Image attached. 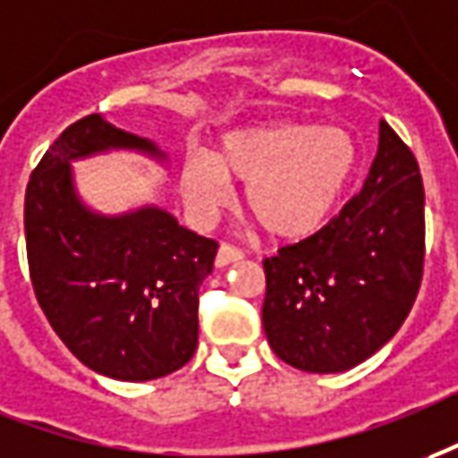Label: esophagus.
<instances>
[{
    "label": "esophagus",
    "instance_id": "1",
    "mask_svg": "<svg viewBox=\"0 0 458 458\" xmlns=\"http://www.w3.org/2000/svg\"><path fill=\"white\" fill-rule=\"evenodd\" d=\"M238 260H242L241 248H235V245H230V242H223V245L217 248V255H216L217 268H225V266H230V263H238Z\"/></svg>",
    "mask_w": 458,
    "mask_h": 458
}]
</instances>
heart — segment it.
I'll return each mask as SVG.
<instances>
[{
	"mask_svg": "<svg viewBox=\"0 0 458 458\" xmlns=\"http://www.w3.org/2000/svg\"><path fill=\"white\" fill-rule=\"evenodd\" d=\"M359 170V145L344 127L318 123L250 124L233 130L213 155H198L180 170V192L200 220L230 203L233 182H245L242 205L276 241H303L338 210Z\"/></svg>",
	"mask_w": 458,
	"mask_h": 458,
	"instance_id": "heart-1",
	"label": "heart"
}]
</instances>
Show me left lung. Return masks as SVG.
<instances>
[{
	"label": "left lung",
	"mask_w": 458,
	"mask_h": 458,
	"mask_svg": "<svg viewBox=\"0 0 458 458\" xmlns=\"http://www.w3.org/2000/svg\"><path fill=\"white\" fill-rule=\"evenodd\" d=\"M263 268V328L276 356L298 371H348L396 335L424 273V182L386 120L359 195Z\"/></svg>",
	"instance_id": "left-lung-1"
}]
</instances>
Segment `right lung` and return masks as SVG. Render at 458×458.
<instances>
[{"label": "right lung", "instance_id": "obj_1", "mask_svg": "<svg viewBox=\"0 0 458 458\" xmlns=\"http://www.w3.org/2000/svg\"><path fill=\"white\" fill-rule=\"evenodd\" d=\"M110 150L167 163L155 142L102 114L70 124L24 195L30 276L49 326L87 369L152 381L182 369L198 348V291L213 273L217 242L157 205L120 216L87 208L72 163Z\"/></svg>", "mask_w": 458, "mask_h": 458}]
</instances>
